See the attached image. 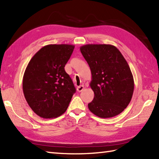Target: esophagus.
Here are the masks:
<instances>
[{"instance_id": "1", "label": "esophagus", "mask_w": 159, "mask_h": 159, "mask_svg": "<svg viewBox=\"0 0 159 159\" xmlns=\"http://www.w3.org/2000/svg\"><path fill=\"white\" fill-rule=\"evenodd\" d=\"M84 88H85V87H84L83 85H80V86H79L77 87V91L79 92H82V91L84 89Z\"/></svg>"}]
</instances>
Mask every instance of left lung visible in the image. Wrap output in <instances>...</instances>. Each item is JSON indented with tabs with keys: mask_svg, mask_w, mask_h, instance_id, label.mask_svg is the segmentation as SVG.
I'll return each mask as SVG.
<instances>
[{
	"mask_svg": "<svg viewBox=\"0 0 159 159\" xmlns=\"http://www.w3.org/2000/svg\"><path fill=\"white\" fill-rule=\"evenodd\" d=\"M92 72L89 85L93 100L88 104L91 112L102 118L116 116L130 103L134 79L130 67L120 51L111 44L80 46Z\"/></svg>",
	"mask_w": 159,
	"mask_h": 159,
	"instance_id": "1",
	"label": "left lung"
}]
</instances>
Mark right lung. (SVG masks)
Here are the masks:
<instances>
[{
	"label": "right lung",
	"mask_w": 159,
	"mask_h": 159,
	"mask_svg": "<svg viewBox=\"0 0 159 159\" xmlns=\"http://www.w3.org/2000/svg\"><path fill=\"white\" fill-rule=\"evenodd\" d=\"M74 48L72 44L46 45L30 60L23 76V93L39 117L55 118L68 107L76 89L64 67Z\"/></svg>",
	"instance_id": "1"
}]
</instances>
